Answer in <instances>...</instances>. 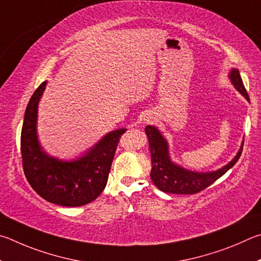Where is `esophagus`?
Segmentation results:
<instances>
[{"mask_svg":"<svg viewBox=\"0 0 261 261\" xmlns=\"http://www.w3.org/2000/svg\"><path fill=\"white\" fill-rule=\"evenodd\" d=\"M144 120H145V122H149V121H151V118L147 117V119H144Z\"/></svg>","mask_w":261,"mask_h":261,"instance_id":"obj_1","label":"esophagus"}]
</instances>
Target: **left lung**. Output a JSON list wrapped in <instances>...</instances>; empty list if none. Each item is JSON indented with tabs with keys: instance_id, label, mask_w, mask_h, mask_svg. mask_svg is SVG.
I'll return each mask as SVG.
<instances>
[{
	"instance_id": "8db88e82",
	"label": "left lung",
	"mask_w": 261,
	"mask_h": 261,
	"mask_svg": "<svg viewBox=\"0 0 261 261\" xmlns=\"http://www.w3.org/2000/svg\"><path fill=\"white\" fill-rule=\"evenodd\" d=\"M229 79L237 91H240L246 99L250 100L237 68H231ZM145 134L148 136L149 149L150 153H151L152 168L150 176H151L152 182L159 190L164 191V193L179 195L197 194L207 188L208 186H211L214 181L221 177L237 163L241 157L244 143L243 141L239 152L227 165L213 172L199 173L187 170V168L171 161L167 141L156 127L147 126L145 127Z\"/></svg>"
}]
</instances>
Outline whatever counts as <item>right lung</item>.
Segmentation results:
<instances>
[{"label": "right lung", "mask_w": 261, "mask_h": 261, "mask_svg": "<svg viewBox=\"0 0 261 261\" xmlns=\"http://www.w3.org/2000/svg\"><path fill=\"white\" fill-rule=\"evenodd\" d=\"M45 85L47 81L38 87L26 108L20 138L22 168L32 188L43 199L62 206H82L104 190L119 139L126 128L110 132L74 161L49 156L41 148L36 132L38 105Z\"/></svg>", "instance_id": "right-lung-1"}]
</instances>
